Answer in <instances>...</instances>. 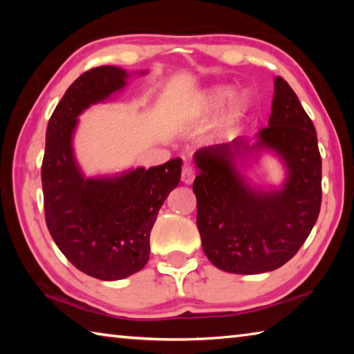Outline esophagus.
Segmentation results:
<instances>
[{"mask_svg":"<svg viewBox=\"0 0 354 354\" xmlns=\"http://www.w3.org/2000/svg\"><path fill=\"white\" fill-rule=\"evenodd\" d=\"M194 178H195V169H194V165L185 164V165L183 167V173H181L183 183L192 184V183H194Z\"/></svg>","mask_w":354,"mask_h":354,"instance_id":"esophagus-1","label":"esophagus"}]
</instances>
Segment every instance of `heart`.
Masks as SVG:
<instances>
[{
	"mask_svg": "<svg viewBox=\"0 0 354 354\" xmlns=\"http://www.w3.org/2000/svg\"><path fill=\"white\" fill-rule=\"evenodd\" d=\"M232 95H234V91H232L231 87H214L211 91H207L205 93V97H203V103L207 107H220L221 104H225L227 100H231ZM245 106H247V101L245 98H237L234 103L231 106V117H239L241 113L245 111Z\"/></svg>",
	"mask_w": 354,
	"mask_h": 354,
	"instance_id": "heart-1",
	"label": "heart"
}]
</instances>
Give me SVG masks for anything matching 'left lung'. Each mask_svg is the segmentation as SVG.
<instances>
[{"label":"left lung","mask_w":354,"mask_h":354,"mask_svg":"<svg viewBox=\"0 0 354 354\" xmlns=\"http://www.w3.org/2000/svg\"><path fill=\"white\" fill-rule=\"evenodd\" d=\"M243 147H270L288 165L283 191H253L234 169ZM196 226L207 259L223 272L257 274L277 270L306 242L322 206V158L313 120L283 77L274 80L268 127L254 147L242 140L195 153Z\"/></svg>","instance_id":"1"}]
</instances>
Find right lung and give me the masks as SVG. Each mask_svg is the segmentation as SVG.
Masks as SVG:
<instances>
[{
    "mask_svg": "<svg viewBox=\"0 0 354 354\" xmlns=\"http://www.w3.org/2000/svg\"><path fill=\"white\" fill-rule=\"evenodd\" d=\"M128 73L97 67L82 73L48 122L41 187L45 221L59 250L82 273L123 279L145 267L149 232L170 192L179 184L183 159L113 178H84L71 137L77 115L122 88Z\"/></svg>",
    "mask_w": 354,
    "mask_h": 354,
    "instance_id": "1",
    "label": "right lung"
}]
</instances>
